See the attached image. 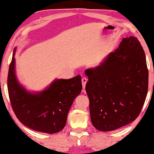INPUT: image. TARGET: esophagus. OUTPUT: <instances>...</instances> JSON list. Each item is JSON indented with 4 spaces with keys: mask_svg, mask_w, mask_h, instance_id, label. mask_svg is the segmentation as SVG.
<instances>
[{
    "mask_svg": "<svg viewBox=\"0 0 154 154\" xmlns=\"http://www.w3.org/2000/svg\"><path fill=\"white\" fill-rule=\"evenodd\" d=\"M82 87H83V89H84L86 87V84H87V79L84 77L82 78Z\"/></svg>",
    "mask_w": 154,
    "mask_h": 154,
    "instance_id": "obj_1",
    "label": "esophagus"
}]
</instances>
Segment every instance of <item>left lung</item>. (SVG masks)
<instances>
[{
	"label": "left lung",
	"mask_w": 154,
	"mask_h": 154,
	"mask_svg": "<svg viewBox=\"0 0 154 154\" xmlns=\"http://www.w3.org/2000/svg\"><path fill=\"white\" fill-rule=\"evenodd\" d=\"M85 74L91 121L96 129L114 131L138 117L148 92V70L136 37L123 38L115 52Z\"/></svg>",
	"instance_id": "obj_1"
}]
</instances>
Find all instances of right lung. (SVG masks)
<instances>
[{
	"label": "right lung",
	"mask_w": 154,
	"mask_h": 154,
	"mask_svg": "<svg viewBox=\"0 0 154 154\" xmlns=\"http://www.w3.org/2000/svg\"><path fill=\"white\" fill-rule=\"evenodd\" d=\"M15 52L9 68L7 85L10 102L18 120L37 131L54 134L65 126L74 99L82 90L80 75L55 79L39 92H31L19 82L15 72Z\"/></svg>",
	"instance_id": "add662e5"
}]
</instances>
